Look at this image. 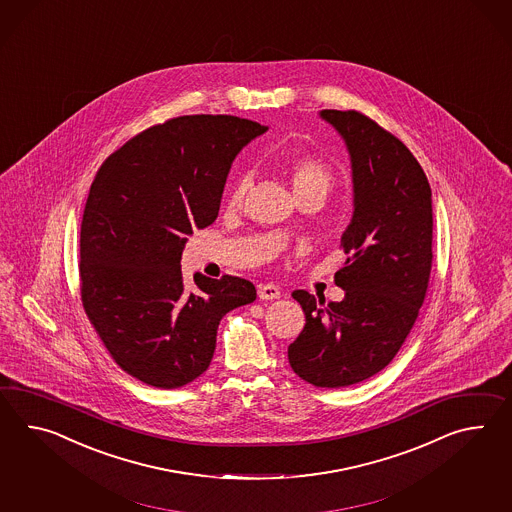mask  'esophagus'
<instances>
[{
	"mask_svg": "<svg viewBox=\"0 0 512 512\" xmlns=\"http://www.w3.org/2000/svg\"><path fill=\"white\" fill-rule=\"evenodd\" d=\"M257 294H259L261 300H277L281 296V290H279V287H275V285H261L259 290H257Z\"/></svg>",
	"mask_w": 512,
	"mask_h": 512,
	"instance_id": "34e87169",
	"label": "esophagus"
}]
</instances>
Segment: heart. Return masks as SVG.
Here are the masks:
<instances>
[{
    "label": "heart",
    "instance_id": "b5f03b06",
    "mask_svg": "<svg viewBox=\"0 0 512 512\" xmlns=\"http://www.w3.org/2000/svg\"><path fill=\"white\" fill-rule=\"evenodd\" d=\"M288 175H290V183H292L294 190L311 187L327 190L329 185H331V172H329V168L322 161H318L316 157H311V155L294 157L290 164H288ZM248 187H250V179L242 177L237 185H235V188H233V192H231L229 203L233 207L242 205V201L246 198Z\"/></svg>",
    "mask_w": 512,
    "mask_h": 512
}]
</instances>
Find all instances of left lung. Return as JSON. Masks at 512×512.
<instances>
[{"label":"left lung","instance_id":"1","mask_svg":"<svg viewBox=\"0 0 512 512\" xmlns=\"http://www.w3.org/2000/svg\"><path fill=\"white\" fill-rule=\"evenodd\" d=\"M320 116L351 159L353 216L335 274L346 296L325 305L292 292L307 324L288 346V362L314 387L340 388L381 372L411 333L431 274L433 205L422 166L399 138L357 111Z\"/></svg>","mask_w":512,"mask_h":512}]
</instances>
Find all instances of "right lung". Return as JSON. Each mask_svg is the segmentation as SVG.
Segmentation results:
<instances>
[{
  "label": "right lung",
  "mask_w": 512,
  "mask_h": 512,
  "mask_svg": "<svg viewBox=\"0 0 512 512\" xmlns=\"http://www.w3.org/2000/svg\"><path fill=\"white\" fill-rule=\"evenodd\" d=\"M268 127L227 114L153 125L101 164L81 222V300L114 362L155 388H179L212 361L225 314L257 298L235 275H194L181 255L211 225L238 151Z\"/></svg>",
  "instance_id": "1"
}]
</instances>
